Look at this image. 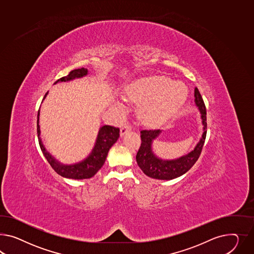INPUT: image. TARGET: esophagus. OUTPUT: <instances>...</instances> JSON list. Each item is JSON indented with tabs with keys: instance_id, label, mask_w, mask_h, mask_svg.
<instances>
[{
	"instance_id": "esophagus-1",
	"label": "esophagus",
	"mask_w": 254,
	"mask_h": 254,
	"mask_svg": "<svg viewBox=\"0 0 254 254\" xmlns=\"http://www.w3.org/2000/svg\"><path fill=\"white\" fill-rule=\"evenodd\" d=\"M131 129H132L131 126H129V125H124L123 127H121V129H120V135L123 136L124 134H126L127 132L130 131Z\"/></svg>"
}]
</instances>
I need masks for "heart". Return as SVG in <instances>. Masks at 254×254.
Masks as SVG:
<instances>
[{"label": "heart", "instance_id": "obj_1", "mask_svg": "<svg viewBox=\"0 0 254 254\" xmlns=\"http://www.w3.org/2000/svg\"><path fill=\"white\" fill-rule=\"evenodd\" d=\"M189 95L184 83L165 75H149L131 83L126 90L129 102L140 105L138 116L147 125L170 120L182 108Z\"/></svg>", "mask_w": 254, "mask_h": 254}]
</instances>
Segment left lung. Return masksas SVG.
<instances>
[{
	"label": "left lung",
	"instance_id": "1",
	"mask_svg": "<svg viewBox=\"0 0 254 254\" xmlns=\"http://www.w3.org/2000/svg\"><path fill=\"white\" fill-rule=\"evenodd\" d=\"M194 96H195V103L198 106L199 112L201 114L203 130H204L199 143L193 151H190L185 156H182L176 160L166 161V160H162L156 157L151 150L152 140L158 137V135L161 133V130L154 129V130L140 131L141 144L137 151L136 159H137V165L139 166V168L142 170L146 176L150 177L151 179H161V180H171V179H177L189 171L199 159L205 141L206 133H207L206 107L204 102L202 100V97L197 88H195Z\"/></svg>",
	"mask_w": 254,
	"mask_h": 254
}]
</instances>
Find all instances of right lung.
<instances>
[{
  "label": "right lung",
  "instance_id": "right-lung-1",
  "mask_svg": "<svg viewBox=\"0 0 254 254\" xmlns=\"http://www.w3.org/2000/svg\"><path fill=\"white\" fill-rule=\"evenodd\" d=\"M88 74V69L78 68L72 70L68 75L63 76L58 80L55 81V84L63 81H69L76 77H82ZM48 92L44 95L46 97ZM43 98V99H44ZM39 116H40V110L38 112V119H37V133L39 138V144L41 147V151L43 155L48 161L50 165L53 167L58 175L62 176L64 178L72 179H90L93 176H95L97 172L99 171L106 160L110 148L117 142V138L119 137L120 129L118 127H111V126H103L98 133L96 143L89 154V157L85 159L81 163L75 164V165H61L59 162H57L55 158L52 157V155L46 151L44 146L41 142L40 134V126H39Z\"/></svg>",
  "mask_w": 254,
  "mask_h": 254
}]
</instances>
